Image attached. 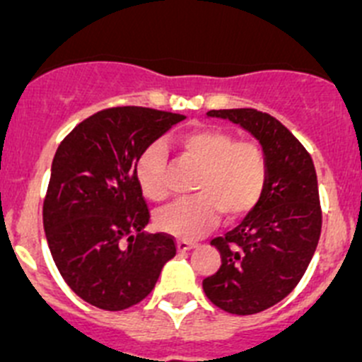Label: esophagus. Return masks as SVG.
Returning a JSON list of instances; mask_svg holds the SVG:
<instances>
[{
    "mask_svg": "<svg viewBox=\"0 0 362 362\" xmlns=\"http://www.w3.org/2000/svg\"><path fill=\"white\" fill-rule=\"evenodd\" d=\"M197 247V243H191V242H185V240H178L177 242V249L178 252H185V250H191Z\"/></svg>",
    "mask_w": 362,
    "mask_h": 362,
    "instance_id": "esophagus-1",
    "label": "esophagus"
}]
</instances>
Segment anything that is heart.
<instances>
[{
	"label": "heart",
	"mask_w": 362,
	"mask_h": 362,
	"mask_svg": "<svg viewBox=\"0 0 362 362\" xmlns=\"http://www.w3.org/2000/svg\"><path fill=\"white\" fill-rule=\"evenodd\" d=\"M180 155L200 165L193 184L194 197L158 211V230L180 240L202 236L216 223L218 213L236 221L258 207L267 180L269 160L258 141L238 139L218 128L184 133L175 142ZM135 178L142 194L151 202L168 198L164 149L151 144L135 162Z\"/></svg>",
	"instance_id": "1"
}]
</instances>
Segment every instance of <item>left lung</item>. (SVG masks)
I'll return each instance as SVG.
<instances>
[{
  "label": "left lung",
  "instance_id": "8db88e82",
  "mask_svg": "<svg viewBox=\"0 0 362 362\" xmlns=\"http://www.w3.org/2000/svg\"><path fill=\"white\" fill-rule=\"evenodd\" d=\"M252 133L269 160L258 207L211 245L221 265L205 278V296L221 310L250 315L274 307L301 281L321 236L317 175L310 153L269 113L252 108L211 110Z\"/></svg>",
  "mask_w": 362,
  "mask_h": 362
}]
</instances>
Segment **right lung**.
<instances>
[{"label":"right lung","mask_w":362,"mask_h":362,"mask_svg":"<svg viewBox=\"0 0 362 362\" xmlns=\"http://www.w3.org/2000/svg\"><path fill=\"white\" fill-rule=\"evenodd\" d=\"M184 115L141 106L93 113L55 151L43 204L52 258L81 299L103 310H126L155 288L177 254L169 234L142 233L149 209L135 162Z\"/></svg>","instance_id":"obj_1"}]
</instances>
